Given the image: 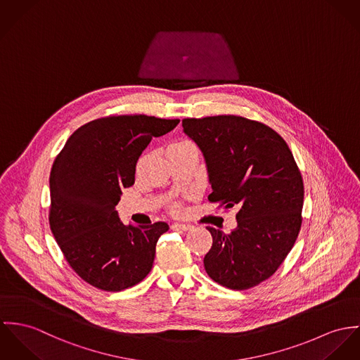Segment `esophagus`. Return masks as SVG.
<instances>
[{
  "label": "esophagus",
  "mask_w": 360,
  "mask_h": 360,
  "mask_svg": "<svg viewBox=\"0 0 360 360\" xmlns=\"http://www.w3.org/2000/svg\"><path fill=\"white\" fill-rule=\"evenodd\" d=\"M171 228L175 229V231H184V232H186V231H191L193 226H192V225H188V224H172Z\"/></svg>",
  "instance_id": "34e87169"
}]
</instances>
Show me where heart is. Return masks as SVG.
Segmentation results:
<instances>
[{"label": "heart", "instance_id": "b5f03b06", "mask_svg": "<svg viewBox=\"0 0 360 360\" xmlns=\"http://www.w3.org/2000/svg\"><path fill=\"white\" fill-rule=\"evenodd\" d=\"M172 145H191V142H188V141H181V142H176V143H172Z\"/></svg>", "mask_w": 360, "mask_h": 360}]
</instances>
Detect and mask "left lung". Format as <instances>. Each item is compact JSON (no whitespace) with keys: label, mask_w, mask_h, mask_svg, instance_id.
Returning <instances> with one entry per match:
<instances>
[{"label":"left lung","mask_w":360,"mask_h":360,"mask_svg":"<svg viewBox=\"0 0 360 360\" xmlns=\"http://www.w3.org/2000/svg\"><path fill=\"white\" fill-rule=\"evenodd\" d=\"M182 127L204 156L208 200L239 208L231 233L208 226L205 272L232 290L254 287L278 271L298 238L304 182L297 162L279 134L258 121L214 116Z\"/></svg>","instance_id":"left-lung-1"}]
</instances>
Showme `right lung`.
I'll return each mask as SVG.
<instances>
[{
    "mask_svg": "<svg viewBox=\"0 0 360 360\" xmlns=\"http://www.w3.org/2000/svg\"><path fill=\"white\" fill-rule=\"evenodd\" d=\"M179 120L112 116L76 129L49 175V226L73 271L94 287L121 291L150 272L165 222L124 225L116 211L121 189L135 182V167L152 138Z\"/></svg>",
    "mask_w": 360,
    "mask_h": 360,
    "instance_id": "right-lung-1",
    "label": "right lung"
}]
</instances>
